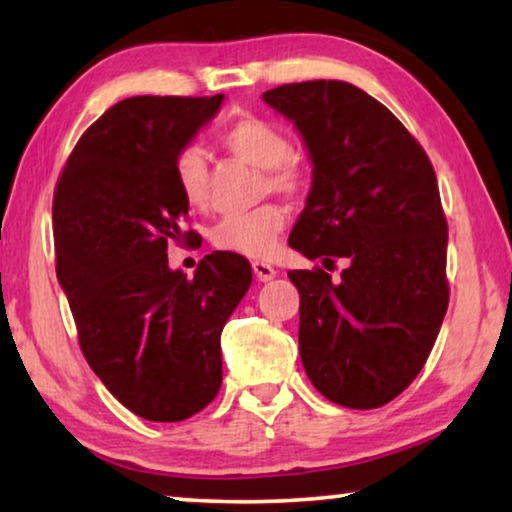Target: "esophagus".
Listing matches in <instances>:
<instances>
[{"label":"esophagus","instance_id":"1","mask_svg":"<svg viewBox=\"0 0 512 512\" xmlns=\"http://www.w3.org/2000/svg\"><path fill=\"white\" fill-rule=\"evenodd\" d=\"M251 268H254V275L258 282H270V279H275V275H277V270L265 261H254L251 263Z\"/></svg>","mask_w":512,"mask_h":512}]
</instances>
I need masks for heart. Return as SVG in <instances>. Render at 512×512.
<instances>
[{
  "mask_svg": "<svg viewBox=\"0 0 512 512\" xmlns=\"http://www.w3.org/2000/svg\"><path fill=\"white\" fill-rule=\"evenodd\" d=\"M221 144L242 158L244 163L261 167L263 191L300 195L310 186V170L296 153H291V139L277 123L268 118L244 114L230 121L221 132ZM174 184L181 198L195 209H207L212 202V174L209 160L200 146L188 144L174 153ZM284 207L263 205L251 212L228 214L216 223L212 242L223 251L240 256L268 258L275 254L279 235L286 228Z\"/></svg>",
  "mask_w": 512,
  "mask_h": 512,
  "instance_id": "obj_1",
  "label": "heart"
}]
</instances>
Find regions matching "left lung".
<instances>
[{"label":"left lung","mask_w":512,"mask_h":512,"mask_svg":"<svg viewBox=\"0 0 512 512\" xmlns=\"http://www.w3.org/2000/svg\"><path fill=\"white\" fill-rule=\"evenodd\" d=\"M263 100L291 118L312 158V191L289 237L324 268L291 270L305 373L328 401L373 410L410 387L450 303L447 221L422 144L345 81L286 83Z\"/></svg>","instance_id":"obj_1"}]
</instances>
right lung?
<instances>
[{"label": "right lung", "mask_w": 512, "mask_h": 512, "mask_svg": "<svg viewBox=\"0 0 512 512\" xmlns=\"http://www.w3.org/2000/svg\"><path fill=\"white\" fill-rule=\"evenodd\" d=\"M223 102L137 95L104 111L69 153L53 195L55 272L81 352L104 387L149 422H184L221 389V331L251 284L233 251L193 279L167 265L188 202L172 160Z\"/></svg>", "instance_id": "obj_1"}]
</instances>
